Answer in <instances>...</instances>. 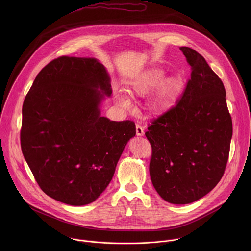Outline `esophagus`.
<instances>
[{"mask_svg": "<svg viewBox=\"0 0 251 251\" xmlns=\"http://www.w3.org/2000/svg\"><path fill=\"white\" fill-rule=\"evenodd\" d=\"M136 135L137 136H143L144 128L140 125H136Z\"/></svg>", "mask_w": 251, "mask_h": 251, "instance_id": "34e87169", "label": "esophagus"}]
</instances>
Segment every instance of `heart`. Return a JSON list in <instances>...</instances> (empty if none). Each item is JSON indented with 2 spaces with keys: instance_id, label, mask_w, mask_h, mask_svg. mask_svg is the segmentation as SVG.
Segmentation results:
<instances>
[{
  "instance_id": "heart-1",
  "label": "heart",
  "mask_w": 251,
  "mask_h": 251,
  "mask_svg": "<svg viewBox=\"0 0 251 251\" xmlns=\"http://www.w3.org/2000/svg\"><path fill=\"white\" fill-rule=\"evenodd\" d=\"M164 77V72L158 68H152L129 84L128 93L133 98H141L155 91L148 101V109L152 115H161L172 107L184 88V80L179 74ZM117 101L123 106L129 105V100L124 95L117 97Z\"/></svg>"
}]
</instances>
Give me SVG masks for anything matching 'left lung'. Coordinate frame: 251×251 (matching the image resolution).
Masks as SVG:
<instances>
[{"mask_svg": "<svg viewBox=\"0 0 251 251\" xmlns=\"http://www.w3.org/2000/svg\"><path fill=\"white\" fill-rule=\"evenodd\" d=\"M191 67L179 102L151 122L150 175L165 201L184 205L208 194L222 178L229 158L232 118L221 79L205 58L179 48Z\"/></svg>", "mask_w": 251, "mask_h": 251, "instance_id": "8db88e82", "label": "left lung"}]
</instances>
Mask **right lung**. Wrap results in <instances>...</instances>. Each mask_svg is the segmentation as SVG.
<instances>
[{"label": "right lung", "mask_w": 251, "mask_h": 251, "mask_svg": "<svg viewBox=\"0 0 251 251\" xmlns=\"http://www.w3.org/2000/svg\"><path fill=\"white\" fill-rule=\"evenodd\" d=\"M109 81L96 59L61 56L39 72L25 98L22 152L41 190L57 201L83 206L98 199L135 136L134 122L100 116Z\"/></svg>", "instance_id": "add662e5"}]
</instances>
